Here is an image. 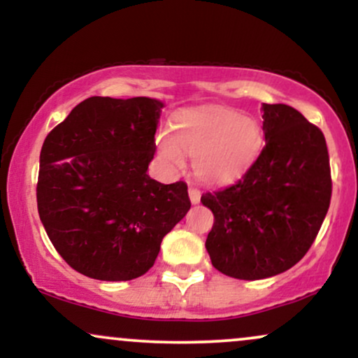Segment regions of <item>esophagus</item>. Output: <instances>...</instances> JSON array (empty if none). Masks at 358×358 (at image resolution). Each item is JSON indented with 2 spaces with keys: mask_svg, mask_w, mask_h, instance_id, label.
<instances>
[{
  "mask_svg": "<svg viewBox=\"0 0 358 358\" xmlns=\"http://www.w3.org/2000/svg\"><path fill=\"white\" fill-rule=\"evenodd\" d=\"M188 195H190V202L192 203H199L200 202V196H202V192H200L199 188L190 187V188H188Z\"/></svg>",
  "mask_w": 358,
  "mask_h": 358,
  "instance_id": "34e87169",
  "label": "esophagus"
}]
</instances>
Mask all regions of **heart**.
<instances>
[{"mask_svg": "<svg viewBox=\"0 0 358 358\" xmlns=\"http://www.w3.org/2000/svg\"><path fill=\"white\" fill-rule=\"evenodd\" d=\"M262 131L254 117L232 109H195L178 114L173 133L156 138L158 153L173 170L193 158V171L205 183L227 185L256 163L262 150Z\"/></svg>", "mask_w": 358, "mask_h": 358, "instance_id": "obj_1", "label": "heart"}]
</instances>
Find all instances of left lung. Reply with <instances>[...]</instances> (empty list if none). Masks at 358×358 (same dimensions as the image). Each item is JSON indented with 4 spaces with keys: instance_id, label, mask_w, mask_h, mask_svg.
<instances>
[{
    "instance_id": "1",
    "label": "left lung",
    "mask_w": 358,
    "mask_h": 358,
    "mask_svg": "<svg viewBox=\"0 0 358 358\" xmlns=\"http://www.w3.org/2000/svg\"><path fill=\"white\" fill-rule=\"evenodd\" d=\"M266 146L237 183L203 193L213 213L205 248L213 268L264 279L293 268L330 207L331 175L320 127L286 104H262Z\"/></svg>"
}]
</instances>
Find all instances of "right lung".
<instances>
[{
	"label": "right lung",
	"instance_id": "obj_1",
	"mask_svg": "<svg viewBox=\"0 0 358 358\" xmlns=\"http://www.w3.org/2000/svg\"><path fill=\"white\" fill-rule=\"evenodd\" d=\"M163 102L89 97L45 138L36 203L62 259L92 279L129 281L155 264L190 210L185 182L146 173Z\"/></svg>",
	"mask_w": 358,
	"mask_h": 358
}]
</instances>
